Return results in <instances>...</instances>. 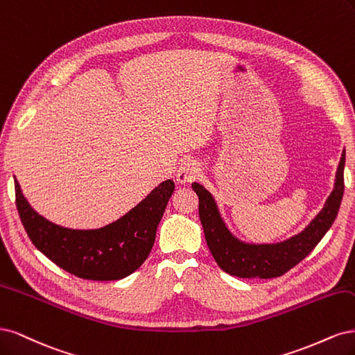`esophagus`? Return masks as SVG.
Masks as SVG:
<instances>
[{
	"label": "esophagus",
	"instance_id": "esophagus-1",
	"mask_svg": "<svg viewBox=\"0 0 355 355\" xmlns=\"http://www.w3.org/2000/svg\"><path fill=\"white\" fill-rule=\"evenodd\" d=\"M200 174V166L196 161L193 159H187V161L182 162L177 171V181L180 184H187L191 182L194 178H198Z\"/></svg>",
	"mask_w": 355,
	"mask_h": 355
}]
</instances>
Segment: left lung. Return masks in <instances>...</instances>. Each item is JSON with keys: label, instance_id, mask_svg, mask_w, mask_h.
Segmentation results:
<instances>
[{"label": "left lung", "instance_id": "obj_1", "mask_svg": "<svg viewBox=\"0 0 355 355\" xmlns=\"http://www.w3.org/2000/svg\"><path fill=\"white\" fill-rule=\"evenodd\" d=\"M345 150L336 171L335 187L323 209L304 230L279 243H246L225 225L212 194L199 182L191 187L199 198V216L205 239L216 264L232 276L242 279H272L288 272L311 252L334 224L344 196Z\"/></svg>", "mask_w": 355, "mask_h": 355}]
</instances>
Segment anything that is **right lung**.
<instances>
[{
  "instance_id": "right-lung-1",
  "label": "right lung",
  "mask_w": 355,
  "mask_h": 355,
  "mask_svg": "<svg viewBox=\"0 0 355 355\" xmlns=\"http://www.w3.org/2000/svg\"><path fill=\"white\" fill-rule=\"evenodd\" d=\"M174 187V181L166 180L119 220L93 230H75L40 215L15 178L16 207L32 243L67 272L97 282L121 280L143 264Z\"/></svg>"
}]
</instances>
